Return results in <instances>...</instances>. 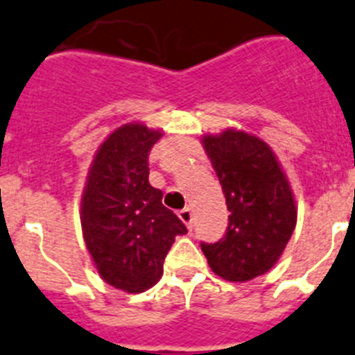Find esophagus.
<instances>
[{
  "label": "esophagus",
  "mask_w": 355,
  "mask_h": 355,
  "mask_svg": "<svg viewBox=\"0 0 355 355\" xmlns=\"http://www.w3.org/2000/svg\"><path fill=\"white\" fill-rule=\"evenodd\" d=\"M178 216H180V220L186 223L187 229H189V231H193V213H191V209H189V207H186V209H182L180 213H178Z\"/></svg>",
  "instance_id": "34e87169"
}]
</instances>
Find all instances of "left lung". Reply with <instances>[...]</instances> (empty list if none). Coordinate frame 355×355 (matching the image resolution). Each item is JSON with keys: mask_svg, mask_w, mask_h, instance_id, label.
I'll use <instances>...</instances> for the list:
<instances>
[{"mask_svg": "<svg viewBox=\"0 0 355 355\" xmlns=\"http://www.w3.org/2000/svg\"><path fill=\"white\" fill-rule=\"evenodd\" d=\"M204 150L213 164L229 225L214 243L202 242L211 270L229 282L261 276L287 247L296 227V202L284 169L269 144L251 133L225 130L204 135Z\"/></svg>", "mask_w": 355, "mask_h": 355, "instance_id": "left-lung-1", "label": "left lung"}]
</instances>
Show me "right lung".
I'll return each instance as SVG.
<instances>
[{
    "instance_id": "1",
    "label": "right lung",
    "mask_w": 355,
    "mask_h": 355,
    "mask_svg": "<svg viewBox=\"0 0 355 355\" xmlns=\"http://www.w3.org/2000/svg\"><path fill=\"white\" fill-rule=\"evenodd\" d=\"M160 137L141 122L122 124L95 153L83 191L86 249L101 278L124 293L153 287L175 236L187 233L148 180V155Z\"/></svg>"
}]
</instances>
